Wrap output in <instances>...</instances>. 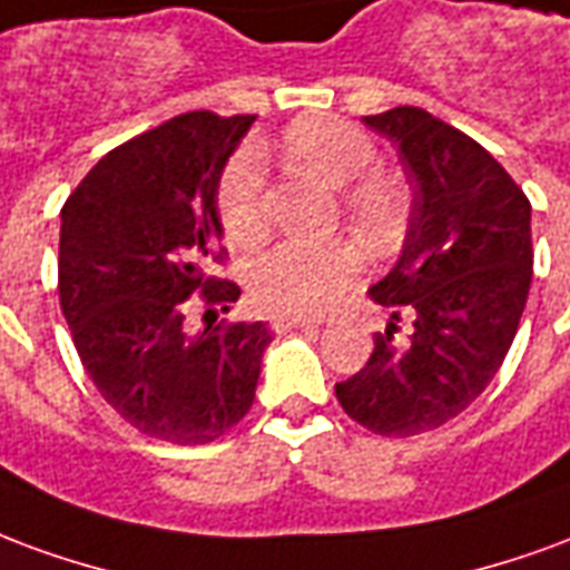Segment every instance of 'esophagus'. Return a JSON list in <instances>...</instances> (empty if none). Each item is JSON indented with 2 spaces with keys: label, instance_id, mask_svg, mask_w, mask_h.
Listing matches in <instances>:
<instances>
[{
  "label": "esophagus",
  "instance_id": "esophagus-1",
  "mask_svg": "<svg viewBox=\"0 0 570 570\" xmlns=\"http://www.w3.org/2000/svg\"><path fill=\"white\" fill-rule=\"evenodd\" d=\"M269 327L276 334H285V331H294V327H315L309 318H297V315H273L269 318Z\"/></svg>",
  "mask_w": 570,
  "mask_h": 570
}]
</instances>
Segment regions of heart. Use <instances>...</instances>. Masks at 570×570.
I'll list each match as a JSON object with an SVG mask.
<instances>
[{
	"label": "heart",
	"mask_w": 570,
	"mask_h": 570,
	"mask_svg": "<svg viewBox=\"0 0 570 570\" xmlns=\"http://www.w3.org/2000/svg\"><path fill=\"white\" fill-rule=\"evenodd\" d=\"M282 151L294 169L340 188L352 227L373 248L397 243L406 222L401 181L380 166V148L367 132L343 118H306L282 132ZM215 209L227 239L255 243L267 230V173L255 148H239L227 160ZM364 269L358 245L348 239L297 243L285 239L264 248L245 267L248 301L261 313L318 315L340 303Z\"/></svg>",
	"instance_id": "b5f03b06"
}]
</instances>
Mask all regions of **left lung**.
Listing matches in <instances>:
<instances>
[{
    "mask_svg": "<svg viewBox=\"0 0 570 570\" xmlns=\"http://www.w3.org/2000/svg\"><path fill=\"white\" fill-rule=\"evenodd\" d=\"M389 136L413 185L401 261L371 288L392 309L385 334L336 401L382 438L446 425L485 392L517 336L531 285V203L504 166L468 132L419 106L367 115ZM416 312L406 344L393 340Z\"/></svg>",
    "mask_w": 570,
    "mask_h": 570,
    "instance_id": "obj_1",
    "label": "left lung"
}]
</instances>
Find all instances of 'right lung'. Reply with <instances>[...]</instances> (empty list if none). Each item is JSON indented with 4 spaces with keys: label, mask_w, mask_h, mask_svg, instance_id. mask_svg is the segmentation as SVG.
I'll use <instances>...</instances> for the list:
<instances>
[{
    "label": "right lung",
    "mask_w": 570,
    "mask_h": 570,
    "mask_svg": "<svg viewBox=\"0 0 570 570\" xmlns=\"http://www.w3.org/2000/svg\"><path fill=\"white\" fill-rule=\"evenodd\" d=\"M255 115L185 111L111 148L63 203L57 291L78 358L106 404L154 440L197 446L255 401L264 322L185 334V313H227L218 178Z\"/></svg>",
    "instance_id": "right-lung-1"
}]
</instances>
